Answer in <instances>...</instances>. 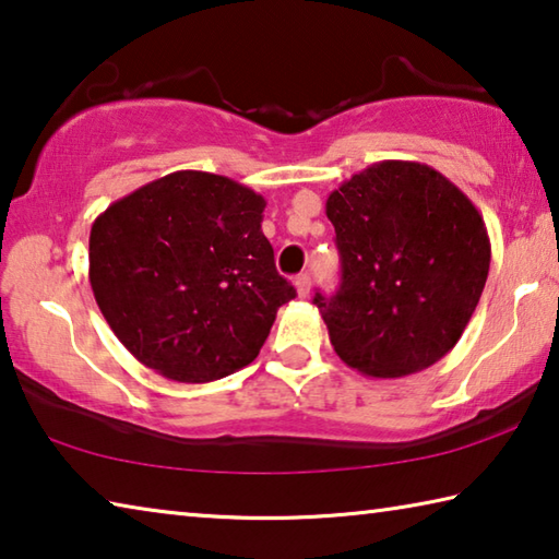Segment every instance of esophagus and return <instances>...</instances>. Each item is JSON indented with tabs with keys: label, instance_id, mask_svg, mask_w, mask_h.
Masks as SVG:
<instances>
[{
	"label": "esophagus",
	"instance_id": "obj_1",
	"mask_svg": "<svg viewBox=\"0 0 559 559\" xmlns=\"http://www.w3.org/2000/svg\"><path fill=\"white\" fill-rule=\"evenodd\" d=\"M296 290L300 298H306L310 293V276L308 273H300V276H296Z\"/></svg>",
	"mask_w": 559,
	"mask_h": 559
}]
</instances>
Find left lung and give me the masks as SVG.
<instances>
[{
    "mask_svg": "<svg viewBox=\"0 0 559 559\" xmlns=\"http://www.w3.org/2000/svg\"><path fill=\"white\" fill-rule=\"evenodd\" d=\"M340 251V288L316 306L353 370L380 380L421 372L459 343L484 293V216L437 169L374 163L325 204Z\"/></svg>",
    "mask_w": 559,
    "mask_h": 559,
    "instance_id": "1",
    "label": "left lung"
}]
</instances>
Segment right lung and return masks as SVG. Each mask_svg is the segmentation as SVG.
<instances>
[{
    "label": "right lung",
    "mask_w": 559,
    "mask_h": 559,
    "mask_svg": "<svg viewBox=\"0 0 559 559\" xmlns=\"http://www.w3.org/2000/svg\"><path fill=\"white\" fill-rule=\"evenodd\" d=\"M266 200L229 177L179 169L112 202L91 226L88 278L130 355L202 384L253 362L296 288L261 231Z\"/></svg>",
    "instance_id": "obj_1"
}]
</instances>
